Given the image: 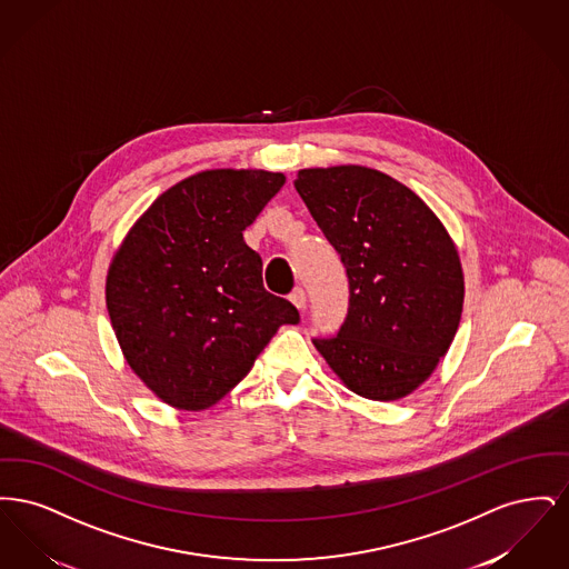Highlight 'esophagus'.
Returning a JSON list of instances; mask_svg holds the SVG:
<instances>
[{
  "label": "esophagus",
  "instance_id": "obj_1",
  "mask_svg": "<svg viewBox=\"0 0 569 569\" xmlns=\"http://www.w3.org/2000/svg\"><path fill=\"white\" fill-rule=\"evenodd\" d=\"M290 300H292V305H295L297 309H305V305H307V292H305L302 288H295L292 295H290Z\"/></svg>",
  "mask_w": 569,
  "mask_h": 569
}]
</instances>
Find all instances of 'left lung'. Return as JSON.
<instances>
[{
  "instance_id": "1",
  "label": "left lung",
  "mask_w": 569,
  "mask_h": 569,
  "mask_svg": "<svg viewBox=\"0 0 569 569\" xmlns=\"http://www.w3.org/2000/svg\"><path fill=\"white\" fill-rule=\"evenodd\" d=\"M295 188L350 281L346 322L313 346L356 395L403 399L457 335L465 298L457 247L420 196L373 168H305Z\"/></svg>"
}]
</instances>
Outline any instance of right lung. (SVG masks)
Segmentation results:
<instances>
[{
  "instance_id": "obj_1",
  "label": "right lung",
  "mask_w": 569,
  "mask_h": 569,
  "mask_svg": "<svg viewBox=\"0 0 569 569\" xmlns=\"http://www.w3.org/2000/svg\"><path fill=\"white\" fill-rule=\"evenodd\" d=\"M286 177L204 170L163 191L140 216L107 274L110 325L128 365L163 403L216 406L253 367L297 307L262 283L243 230Z\"/></svg>"
}]
</instances>
